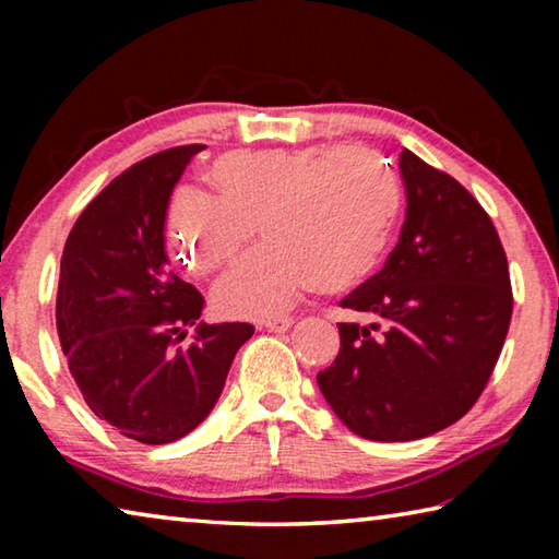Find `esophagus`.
<instances>
[{"label":"esophagus","instance_id":"obj_1","mask_svg":"<svg viewBox=\"0 0 559 559\" xmlns=\"http://www.w3.org/2000/svg\"><path fill=\"white\" fill-rule=\"evenodd\" d=\"M259 325H261V328H266L269 333H286V330L293 325V318H290V316L269 318V320H261Z\"/></svg>","mask_w":559,"mask_h":559}]
</instances>
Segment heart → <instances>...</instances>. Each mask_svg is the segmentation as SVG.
<instances>
[{
    "instance_id": "1",
    "label": "heart",
    "mask_w": 559,
    "mask_h": 559,
    "mask_svg": "<svg viewBox=\"0 0 559 559\" xmlns=\"http://www.w3.org/2000/svg\"><path fill=\"white\" fill-rule=\"evenodd\" d=\"M214 197L179 189L163 236L189 271L210 276L263 241L214 288L219 313L271 318L320 286L362 283L380 266L402 206L400 179L362 145L234 150L206 169Z\"/></svg>"
}]
</instances>
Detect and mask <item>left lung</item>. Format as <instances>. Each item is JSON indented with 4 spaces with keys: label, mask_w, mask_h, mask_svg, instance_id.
<instances>
[{
    "label": "left lung",
    "mask_w": 559,
    "mask_h": 559,
    "mask_svg": "<svg viewBox=\"0 0 559 559\" xmlns=\"http://www.w3.org/2000/svg\"><path fill=\"white\" fill-rule=\"evenodd\" d=\"M400 173V241L340 300L372 323H340V353L318 372L340 421L370 441H412L459 421L486 390L513 316L503 243L476 197L409 150Z\"/></svg>",
    "instance_id": "left-lung-1"
}]
</instances>
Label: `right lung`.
Returning a JSON list of instances; mask_svg holds the SVG:
<instances>
[{"label":"right lung","mask_w":559,"mask_h":559,"mask_svg":"<svg viewBox=\"0 0 559 559\" xmlns=\"http://www.w3.org/2000/svg\"><path fill=\"white\" fill-rule=\"evenodd\" d=\"M179 145L140 159L93 197L61 257L56 328L71 377L98 419L140 443H169L200 427L253 335L251 323L198 325L204 298L167 269L165 210L189 157Z\"/></svg>","instance_id":"right-lung-1"}]
</instances>
